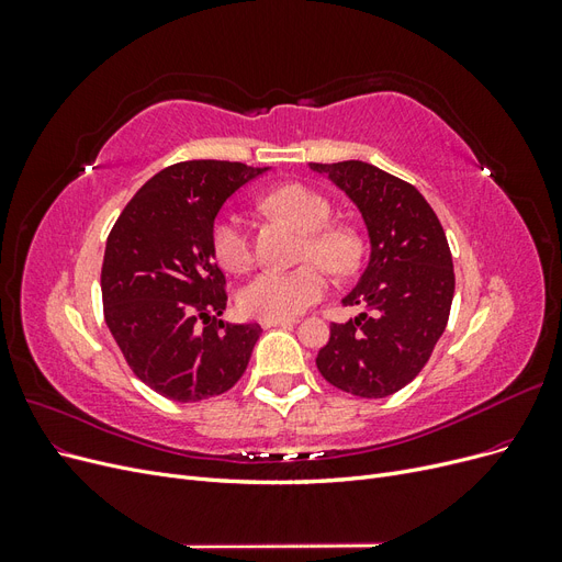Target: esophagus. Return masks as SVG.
Returning <instances> with one entry per match:
<instances>
[{
    "mask_svg": "<svg viewBox=\"0 0 562 562\" xmlns=\"http://www.w3.org/2000/svg\"><path fill=\"white\" fill-rule=\"evenodd\" d=\"M262 328H288L293 326L295 318H262Z\"/></svg>",
    "mask_w": 562,
    "mask_h": 562,
    "instance_id": "esophagus-1",
    "label": "esophagus"
}]
</instances>
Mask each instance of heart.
I'll use <instances>...</instances> for the list:
<instances>
[{"label": "heart", "instance_id": "b5f03b06", "mask_svg": "<svg viewBox=\"0 0 562 562\" xmlns=\"http://www.w3.org/2000/svg\"><path fill=\"white\" fill-rule=\"evenodd\" d=\"M262 206L307 229L302 262L310 265L293 271H260L241 288L239 304L246 314L260 318H293L326 295L328 277L323 267L335 277H349L359 269L363 241L353 227L330 223V201L307 184L291 182L277 187L262 196ZM211 250L217 265L234 274H241L252 265V241L239 215L225 213L215 220Z\"/></svg>", "mask_w": 562, "mask_h": 562}]
</instances>
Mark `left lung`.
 <instances>
[{
	"mask_svg": "<svg viewBox=\"0 0 562 562\" xmlns=\"http://www.w3.org/2000/svg\"><path fill=\"white\" fill-rule=\"evenodd\" d=\"M361 209L370 262L345 307H363L330 323L316 356L323 380L361 398H384L411 384L443 335L454 269L443 225L417 187L366 161L310 164Z\"/></svg>",
	"mask_w": 562,
	"mask_h": 562,
	"instance_id": "obj_1",
	"label": "left lung"
}]
</instances>
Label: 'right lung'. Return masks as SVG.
<instances>
[{"mask_svg": "<svg viewBox=\"0 0 562 562\" xmlns=\"http://www.w3.org/2000/svg\"><path fill=\"white\" fill-rule=\"evenodd\" d=\"M267 168L196 159L164 168L108 236L100 291L105 323L133 375L164 398L196 403L241 380L258 323H225L227 281L211 229L223 203Z\"/></svg>", "mask_w": 562, "mask_h": 562, "instance_id": "add662e5", "label": "right lung"}]
</instances>
